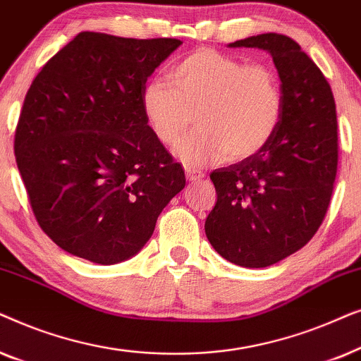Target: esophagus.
Wrapping results in <instances>:
<instances>
[{"mask_svg": "<svg viewBox=\"0 0 361 361\" xmlns=\"http://www.w3.org/2000/svg\"><path fill=\"white\" fill-rule=\"evenodd\" d=\"M185 176H187V180L190 182H199L205 177V174L199 169H192V167H185Z\"/></svg>", "mask_w": 361, "mask_h": 361, "instance_id": "34e87169", "label": "esophagus"}]
</instances>
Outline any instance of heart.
Listing matches in <instances>:
<instances>
[{
    "label": "heart",
    "mask_w": 361,
    "mask_h": 361,
    "mask_svg": "<svg viewBox=\"0 0 361 361\" xmlns=\"http://www.w3.org/2000/svg\"><path fill=\"white\" fill-rule=\"evenodd\" d=\"M169 85L147 82L141 108L149 130L162 146H174L195 115L199 130L176 147L187 167L212 161H243L264 149L273 140L284 113L279 77L264 63L197 49L174 63Z\"/></svg>",
    "instance_id": "obj_1"
}]
</instances>
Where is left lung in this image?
<instances>
[{"label":"left lung","mask_w":361,"mask_h":361,"mask_svg":"<svg viewBox=\"0 0 361 361\" xmlns=\"http://www.w3.org/2000/svg\"><path fill=\"white\" fill-rule=\"evenodd\" d=\"M228 47L273 57L284 113L263 151L210 174L216 204L205 235L230 263L266 268L302 248L327 214L337 174V111L324 73L290 37L268 32Z\"/></svg>","instance_id":"8db88e82"}]
</instances>
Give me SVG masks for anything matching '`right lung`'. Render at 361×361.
<instances>
[{"mask_svg": "<svg viewBox=\"0 0 361 361\" xmlns=\"http://www.w3.org/2000/svg\"><path fill=\"white\" fill-rule=\"evenodd\" d=\"M179 39L80 32L34 78L14 154L41 228L97 264L140 253L185 176L145 120L147 77Z\"/></svg>", "mask_w": 361, "mask_h": 361, "instance_id": "obj_1", "label": "right lung"}]
</instances>
